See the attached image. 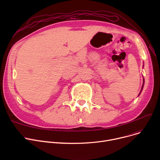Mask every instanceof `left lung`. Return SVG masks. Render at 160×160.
I'll return each mask as SVG.
<instances>
[{
	"label": "left lung",
	"instance_id": "left-lung-1",
	"mask_svg": "<svg viewBox=\"0 0 160 160\" xmlns=\"http://www.w3.org/2000/svg\"><path fill=\"white\" fill-rule=\"evenodd\" d=\"M144 82H145V80H144V78H143V83H142V88H141V91H140V93H139V95H138V96L141 94V91H142V88H143V86H144Z\"/></svg>",
	"mask_w": 160,
	"mask_h": 160
}]
</instances>
